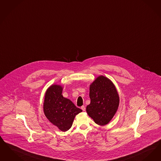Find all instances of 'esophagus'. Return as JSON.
<instances>
[{
  "label": "esophagus",
  "instance_id": "1",
  "mask_svg": "<svg viewBox=\"0 0 161 161\" xmlns=\"http://www.w3.org/2000/svg\"><path fill=\"white\" fill-rule=\"evenodd\" d=\"M81 109H82L83 111H84L86 110V107H85V106H83H83H81Z\"/></svg>",
  "mask_w": 161,
  "mask_h": 161
}]
</instances>
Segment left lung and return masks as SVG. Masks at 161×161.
I'll use <instances>...</instances> for the list:
<instances>
[{"label":"left lung","instance_id":"1","mask_svg":"<svg viewBox=\"0 0 161 161\" xmlns=\"http://www.w3.org/2000/svg\"><path fill=\"white\" fill-rule=\"evenodd\" d=\"M90 103L86 111L94 122L100 126L108 124L116 114L119 97L113 82L103 75L90 85Z\"/></svg>","mask_w":161,"mask_h":161}]
</instances>
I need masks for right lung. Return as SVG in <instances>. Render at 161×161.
Returning <instances> with one entry per match:
<instances>
[{
  "label": "right lung",
  "instance_id": "add662e5",
  "mask_svg": "<svg viewBox=\"0 0 161 161\" xmlns=\"http://www.w3.org/2000/svg\"><path fill=\"white\" fill-rule=\"evenodd\" d=\"M62 90L60 85L53 84L49 87L45 92L43 108L48 120L65 132L71 128L75 117L82 110L63 97Z\"/></svg>",
  "mask_w": 161,
  "mask_h": 161
}]
</instances>
